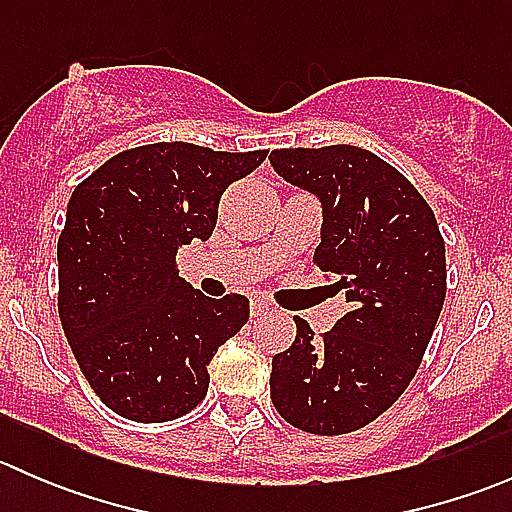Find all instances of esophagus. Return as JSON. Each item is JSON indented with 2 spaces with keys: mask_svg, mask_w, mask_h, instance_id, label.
<instances>
[{
  "mask_svg": "<svg viewBox=\"0 0 512 512\" xmlns=\"http://www.w3.org/2000/svg\"><path fill=\"white\" fill-rule=\"evenodd\" d=\"M272 307L267 302H262V299H255L252 302V317H265V314H270Z\"/></svg>",
  "mask_w": 512,
  "mask_h": 512,
  "instance_id": "1",
  "label": "esophagus"
}]
</instances>
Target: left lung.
<instances>
[{"mask_svg": "<svg viewBox=\"0 0 512 512\" xmlns=\"http://www.w3.org/2000/svg\"><path fill=\"white\" fill-rule=\"evenodd\" d=\"M270 163L322 203L314 265L349 312L324 337L294 317L275 354L277 414L317 436L379 418L414 379L446 299V245L421 193L386 160L356 146L282 148Z\"/></svg>", "mask_w": 512, "mask_h": 512, "instance_id": "obj_1", "label": "left lung"}]
</instances>
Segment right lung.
Wrapping results in <instances>:
<instances>
[{
    "instance_id": "add662e5",
    "label": "right lung",
    "mask_w": 512,
    "mask_h": 512,
    "mask_svg": "<svg viewBox=\"0 0 512 512\" xmlns=\"http://www.w3.org/2000/svg\"><path fill=\"white\" fill-rule=\"evenodd\" d=\"M267 151L193 143L131 148L76 185L59 235V317L98 399L160 423L208 394L215 352L250 319V299L205 297L178 275V247L208 240L220 195Z\"/></svg>"
}]
</instances>
